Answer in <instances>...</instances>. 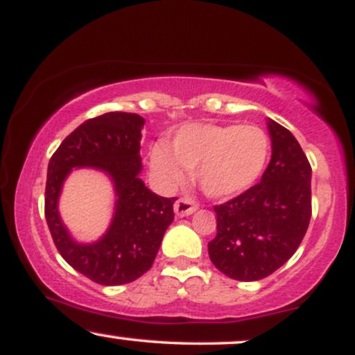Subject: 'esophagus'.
Returning a JSON list of instances; mask_svg holds the SVG:
<instances>
[{
  "label": "esophagus",
  "mask_w": 355,
  "mask_h": 355,
  "mask_svg": "<svg viewBox=\"0 0 355 355\" xmlns=\"http://www.w3.org/2000/svg\"><path fill=\"white\" fill-rule=\"evenodd\" d=\"M198 203L191 198H178L173 205V211L177 216H189L196 211Z\"/></svg>",
  "instance_id": "esophagus-1"
}]
</instances>
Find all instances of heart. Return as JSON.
Instances as JSON below:
<instances>
[{
	"label": "heart",
	"mask_w": 355,
	"mask_h": 355,
	"mask_svg": "<svg viewBox=\"0 0 355 355\" xmlns=\"http://www.w3.org/2000/svg\"><path fill=\"white\" fill-rule=\"evenodd\" d=\"M270 137L258 125L189 123L175 132L168 148L153 145L148 165L165 189L182 185L193 170L196 185L213 198L240 195L261 177L270 157Z\"/></svg>",
	"instance_id": "b5f03b06"
}]
</instances>
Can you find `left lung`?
Wrapping results in <instances>:
<instances>
[{"label":"left lung","instance_id":"1","mask_svg":"<svg viewBox=\"0 0 355 355\" xmlns=\"http://www.w3.org/2000/svg\"><path fill=\"white\" fill-rule=\"evenodd\" d=\"M271 162L261 182L216 205L211 263L232 279L258 281L281 268L300 248L311 220V170L300 142L268 119Z\"/></svg>","mask_w":355,"mask_h":355}]
</instances>
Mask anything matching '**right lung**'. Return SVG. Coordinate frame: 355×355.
Listing matches in <instances>:
<instances>
[{"label":"right lung","instance_id":"1","mask_svg":"<svg viewBox=\"0 0 355 355\" xmlns=\"http://www.w3.org/2000/svg\"><path fill=\"white\" fill-rule=\"evenodd\" d=\"M144 123V117L129 112L89 119L62 140L49 160L44 215L51 236L62 258L97 284H127L150 270L173 221L177 198L155 195L139 177ZM84 166L107 173L118 196L108 232L94 243L76 242L57 210L63 180L72 168Z\"/></svg>","mask_w":355,"mask_h":355}]
</instances>
